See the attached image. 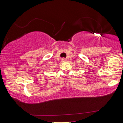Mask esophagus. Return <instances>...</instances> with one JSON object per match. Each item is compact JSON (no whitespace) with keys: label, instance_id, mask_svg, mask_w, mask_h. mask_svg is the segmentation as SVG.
Segmentation results:
<instances>
[{"label":"esophagus","instance_id":"34e87169","mask_svg":"<svg viewBox=\"0 0 123 123\" xmlns=\"http://www.w3.org/2000/svg\"><path fill=\"white\" fill-rule=\"evenodd\" d=\"M62 62H66V61H67V59H66V58H62Z\"/></svg>","mask_w":123,"mask_h":123}]
</instances>
